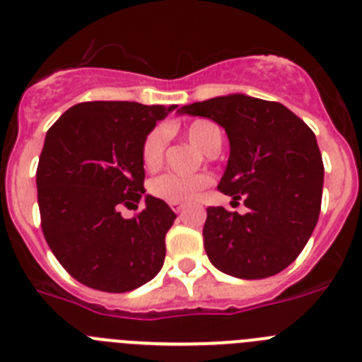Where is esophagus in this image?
I'll use <instances>...</instances> for the list:
<instances>
[{
  "label": "esophagus",
  "mask_w": 362,
  "mask_h": 362,
  "mask_svg": "<svg viewBox=\"0 0 362 362\" xmlns=\"http://www.w3.org/2000/svg\"><path fill=\"white\" fill-rule=\"evenodd\" d=\"M170 206H172V210H174L175 214H179V212H181V210L185 209V203H183V201H172Z\"/></svg>",
  "instance_id": "obj_1"
}]
</instances>
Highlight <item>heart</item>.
<instances>
[{
	"label": "heart",
	"mask_w": 362,
	"mask_h": 362,
	"mask_svg": "<svg viewBox=\"0 0 362 362\" xmlns=\"http://www.w3.org/2000/svg\"><path fill=\"white\" fill-rule=\"evenodd\" d=\"M187 137L192 145L199 148L201 152H209L210 146L216 141H221V130L217 124L206 119H197L187 127ZM165 130L158 129L148 134V137L143 143L141 159L146 170H153L158 168L159 163L163 159V150H165ZM210 185V177L204 174H192V175H181V174H163L156 177L150 183V192L152 196L165 199L168 203L172 201H188L196 196L197 192L203 190L204 187Z\"/></svg>",
	"instance_id": "b5f03b06"
}]
</instances>
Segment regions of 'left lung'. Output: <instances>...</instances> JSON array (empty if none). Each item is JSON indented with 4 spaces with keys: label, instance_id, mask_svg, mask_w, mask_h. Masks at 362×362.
I'll use <instances>...</instances> for the list:
<instances>
[{
    "label": "left lung",
    "instance_id": "left-lung-1",
    "mask_svg": "<svg viewBox=\"0 0 362 362\" xmlns=\"http://www.w3.org/2000/svg\"><path fill=\"white\" fill-rule=\"evenodd\" d=\"M177 114L225 129L230 156L217 188L235 201L243 197L248 209H206L210 263L239 279L279 274L305 248L321 210L325 166L308 124L284 105L246 94L185 105Z\"/></svg>",
    "mask_w": 362,
    "mask_h": 362
}]
</instances>
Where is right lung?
I'll list each match as a JSON object with an SVG mask.
<instances>
[{
    "mask_svg": "<svg viewBox=\"0 0 362 362\" xmlns=\"http://www.w3.org/2000/svg\"><path fill=\"white\" fill-rule=\"evenodd\" d=\"M177 105L88 101L52 124L36 172L41 228L74 279L101 292H130L158 276L175 214L145 194L141 150L156 123ZM143 199L123 220L119 209Z\"/></svg>",
    "mask_w": 362,
    "mask_h": 362,
    "instance_id": "right-lung-1",
    "label": "right lung"
}]
</instances>
